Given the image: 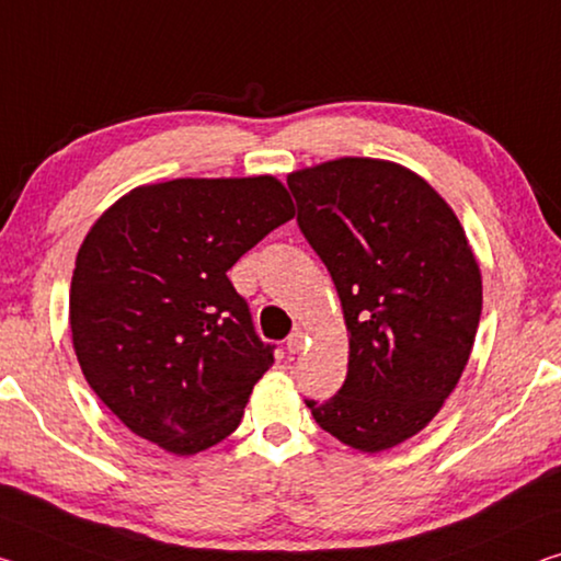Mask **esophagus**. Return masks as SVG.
<instances>
[{"instance_id": "esophagus-1", "label": "esophagus", "mask_w": 561, "mask_h": 561, "mask_svg": "<svg viewBox=\"0 0 561 561\" xmlns=\"http://www.w3.org/2000/svg\"><path fill=\"white\" fill-rule=\"evenodd\" d=\"M287 350H289V354H299L301 350H305V332H301V329H297V332L289 334Z\"/></svg>"}]
</instances>
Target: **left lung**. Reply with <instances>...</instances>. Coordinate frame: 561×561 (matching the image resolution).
Wrapping results in <instances>:
<instances>
[{
    "label": "left lung",
    "instance_id": "1",
    "mask_svg": "<svg viewBox=\"0 0 561 561\" xmlns=\"http://www.w3.org/2000/svg\"><path fill=\"white\" fill-rule=\"evenodd\" d=\"M287 184L350 332L342 389L307 407L346 447H397L437 416L469 362L482 314L472 247L449 204L387 159L342 157Z\"/></svg>",
    "mask_w": 561,
    "mask_h": 561
}]
</instances>
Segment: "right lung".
I'll use <instances>...</instances> for the list:
<instances>
[{
	"label": "right lung",
	"mask_w": 561,
	"mask_h": 561,
	"mask_svg": "<svg viewBox=\"0 0 561 561\" xmlns=\"http://www.w3.org/2000/svg\"><path fill=\"white\" fill-rule=\"evenodd\" d=\"M295 217L270 174L169 180L124 194L79 247L69 327L84 379L137 437L172 455L242 422L274 346L227 272Z\"/></svg>",
	"instance_id": "add662e5"
}]
</instances>
